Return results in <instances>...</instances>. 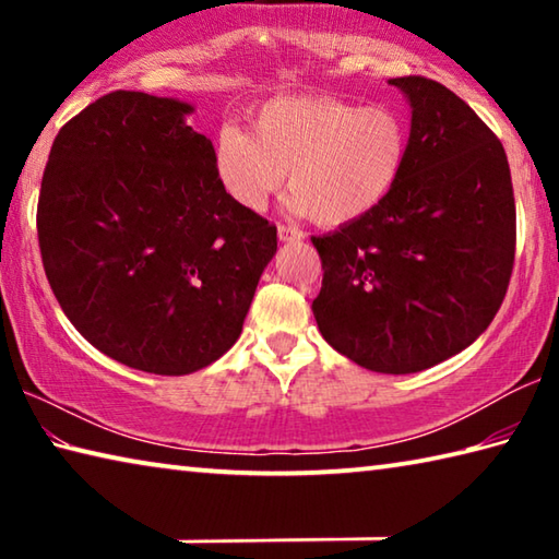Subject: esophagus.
<instances>
[{
  "mask_svg": "<svg viewBox=\"0 0 559 559\" xmlns=\"http://www.w3.org/2000/svg\"><path fill=\"white\" fill-rule=\"evenodd\" d=\"M302 231H298L296 226H278V241L290 243V241H300Z\"/></svg>",
  "mask_w": 559,
  "mask_h": 559,
  "instance_id": "34e87169",
  "label": "esophagus"
}]
</instances>
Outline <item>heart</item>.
I'll return each instance as SVG.
<instances>
[{
	"label": "heart",
	"instance_id": "heart-1",
	"mask_svg": "<svg viewBox=\"0 0 559 559\" xmlns=\"http://www.w3.org/2000/svg\"><path fill=\"white\" fill-rule=\"evenodd\" d=\"M409 157V122L392 106H355L333 96H281L253 110L251 130L222 126L214 175L231 200L263 212L288 179V210L320 226L374 212Z\"/></svg>",
	"mask_w": 559,
	"mask_h": 559
}]
</instances>
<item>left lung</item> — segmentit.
<instances>
[{"instance_id": "1", "label": "left lung", "mask_w": 559, "mask_h": 559, "mask_svg": "<svg viewBox=\"0 0 559 559\" xmlns=\"http://www.w3.org/2000/svg\"><path fill=\"white\" fill-rule=\"evenodd\" d=\"M412 108L409 157L362 219L313 236L323 337L359 367L421 372L459 355L496 318L515 259L506 150L456 93L421 75L390 79Z\"/></svg>"}]
</instances>
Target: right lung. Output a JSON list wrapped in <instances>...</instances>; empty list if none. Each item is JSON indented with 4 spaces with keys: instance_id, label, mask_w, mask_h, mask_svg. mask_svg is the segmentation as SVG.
Segmentation results:
<instances>
[{
    "instance_id": "right-lung-1",
    "label": "right lung",
    "mask_w": 559,
    "mask_h": 559,
    "mask_svg": "<svg viewBox=\"0 0 559 559\" xmlns=\"http://www.w3.org/2000/svg\"><path fill=\"white\" fill-rule=\"evenodd\" d=\"M177 98L116 91L59 130L36 229L73 328L118 362L189 374L241 335L276 226L214 175L212 140Z\"/></svg>"
}]
</instances>
